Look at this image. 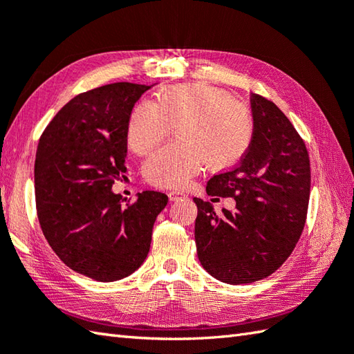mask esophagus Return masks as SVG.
Returning <instances> with one entry per match:
<instances>
[{
  "mask_svg": "<svg viewBox=\"0 0 354 354\" xmlns=\"http://www.w3.org/2000/svg\"><path fill=\"white\" fill-rule=\"evenodd\" d=\"M185 198H187V194L184 192H170L169 193V199L171 202H176L179 199H185Z\"/></svg>",
  "mask_w": 354,
  "mask_h": 354,
  "instance_id": "esophagus-1",
  "label": "esophagus"
}]
</instances>
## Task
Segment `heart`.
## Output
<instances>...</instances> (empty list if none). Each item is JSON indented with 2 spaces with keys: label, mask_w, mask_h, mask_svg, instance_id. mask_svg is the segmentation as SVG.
<instances>
[{
  "label": "heart",
  "mask_w": 354,
  "mask_h": 354,
  "mask_svg": "<svg viewBox=\"0 0 354 354\" xmlns=\"http://www.w3.org/2000/svg\"><path fill=\"white\" fill-rule=\"evenodd\" d=\"M176 127L179 141L162 147L145 165L146 181L158 189H181L208 165L227 170L236 165L252 138V118L246 104L223 91L202 85H175L155 97V103L135 104L127 122V142L147 155Z\"/></svg>",
  "instance_id": "heart-1"
}]
</instances>
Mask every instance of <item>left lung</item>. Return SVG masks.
<instances>
[{
  "instance_id": "left-lung-1",
  "label": "left lung",
  "mask_w": 354,
  "mask_h": 354,
  "mask_svg": "<svg viewBox=\"0 0 354 354\" xmlns=\"http://www.w3.org/2000/svg\"><path fill=\"white\" fill-rule=\"evenodd\" d=\"M251 145L234 167L207 184L208 196L234 198L216 213L194 198V239L201 265L228 284L269 277L301 237L310 198V160L304 140L275 103L251 95Z\"/></svg>"
}]
</instances>
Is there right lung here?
<instances>
[{
    "label": "right lung",
    "instance_id": "add662e5",
    "mask_svg": "<svg viewBox=\"0 0 354 354\" xmlns=\"http://www.w3.org/2000/svg\"><path fill=\"white\" fill-rule=\"evenodd\" d=\"M150 86L118 82L74 97L39 138L35 161L37 219L66 266L97 281H117L146 260L167 194L112 193L124 178L127 122Z\"/></svg>",
    "mask_w": 354,
    "mask_h": 354
}]
</instances>
